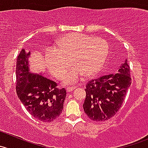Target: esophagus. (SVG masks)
<instances>
[{
  "instance_id": "esophagus-1",
  "label": "esophagus",
  "mask_w": 148,
  "mask_h": 148,
  "mask_svg": "<svg viewBox=\"0 0 148 148\" xmlns=\"http://www.w3.org/2000/svg\"><path fill=\"white\" fill-rule=\"evenodd\" d=\"M75 87H68V88H67V92H71V91H73V90L75 89Z\"/></svg>"
}]
</instances>
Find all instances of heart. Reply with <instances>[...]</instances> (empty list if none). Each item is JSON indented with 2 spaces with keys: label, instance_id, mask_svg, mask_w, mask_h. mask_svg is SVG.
<instances>
[{
  "label": "heart",
  "instance_id": "obj_1",
  "mask_svg": "<svg viewBox=\"0 0 148 148\" xmlns=\"http://www.w3.org/2000/svg\"><path fill=\"white\" fill-rule=\"evenodd\" d=\"M109 53L105 40L81 33H70L57 42L55 49H49L44 54L48 70L54 77L61 79L70 66L73 68L64 76L63 82L70 85L85 76L97 75L103 67Z\"/></svg>",
  "mask_w": 148,
  "mask_h": 148
}]
</instances>
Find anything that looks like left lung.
<instances>
[{
    "instance_id": "8db88e82",
    "label": "left lung",
    "mask_w": 148,
    "mask_h": 148,
    "mask_svg": "<svg viewBox=\"0 0 148 148\" xmlns=\"http://www.w3.org/2000/svg\"><path fill=\"white\" fill-rule=\"evenodd\" d=\"M132 84L130 67L127 60L119 73L92 79L86 85L84 111L91 120L105 121L120 110Z\"/></svg>"
}]
</instances>
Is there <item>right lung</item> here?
<instances>
[{"mask_svg": "<svg viewBox=\"0 0 148 148\" xmlns=\"http://www.w3.org/2000/svg\"><path fill=\"white\" fill-rule=\"evenodd\" d=\"M29 54L22 49L16 59V94L31 115L40 121L51 122L62 113L67 92L54 81L29 72Z\"/></svg>", "mask_w": 148, "mask_h": 148, "instance_id": "add662e5", "label": "right lung"}]
</instances>
